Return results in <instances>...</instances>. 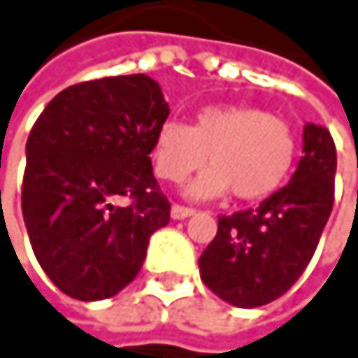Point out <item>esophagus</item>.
<instances>
[{
	"label": "esophagus",
	"mask_w": 358,
	"mask_h": 358,
	"mask_svg": "<svg viewBox=\"0 0 358 358\" xmlns=\"http://www.w3.org/2000/svg\"><path fill=\"white\" fill-rule=\"evenodd\" d=\"M169 214H171V218H173V220H185V218L193 216V214H195V210H193V208H185V206H178V203H173Z\"/></svg>",
	"instance_id": "obj_1"
}]
</instances>
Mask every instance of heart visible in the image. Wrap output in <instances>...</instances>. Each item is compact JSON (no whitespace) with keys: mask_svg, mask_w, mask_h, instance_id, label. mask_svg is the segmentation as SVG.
Wrapping results in <instances>:
<instances>
[{"mask_svg":"<svg viewBox=\"0 0 358 358\" xmlns=\"http://www.w3.org/2000/svg\"><path fill=\"white\" fill-rule=\"evenodd\" d=\"M295 138L273 114L248 106H210L193 122L165 120L155 136L152 159L167 182H180L206 159L212 167L187 187L193 199H212L229 191L242 201L271 195L291 171Z\"/></svg>","mask_w":358,"mask_h":358,"instance_id":"1","label":"heart"}]
</instances>
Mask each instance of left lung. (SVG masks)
<instances>
[{"label": "left lung", "mask_w": 358, "mask_h": 358, "mask_svg": "<svg viewBox=\"0 0 358 358\" xmlns=\"http://www.w3.org/2000/svg\"><path fill=\"white\" fill-rule=\"evenodd\" d=\"M338 155L327 127L306 122L303 157L291 182L257 210L218 218L199 257L206 287L236 308H259L285 295L308 267L334 208Z\"/></svg>", "instance_id": "8db88e82"}]
</instances>
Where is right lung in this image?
I'll list each match as a JSON object with an SVG mask.
<instances>
[{"label":"right lung","mask_w":358,"mask_h":358,"mask_svg":"<svg viewBox=\"0 0 358 358\" xmlns=\"http://www.w3.org/2000/svg\"><path fill=\"white\" fill-rule=\"evenodd\" d=\"M169 106L146 73L67 87L27 140L22 218L52 285L80 301L122 291L169 222L150 152ZM118 196L131 206H114Z\"/></svg>","instance_id":"1"}]
</instances>
